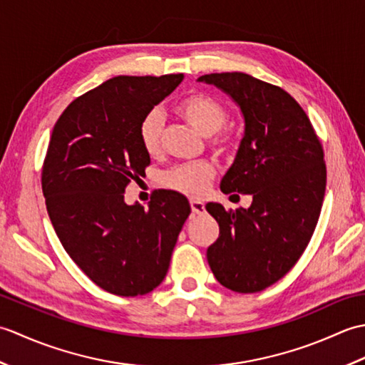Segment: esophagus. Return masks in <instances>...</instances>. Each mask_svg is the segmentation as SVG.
<instances>
[{"label": "esophagus", "instance_id": "34e87169", "mask_svg": "<svg viewBox=\"0 0 365 365\" xmlns=\"http://www.w3.org/2000/svg\"><path fill=\"white\" fill-rule=\"evenodd\" d=\"M190 205H191V210L195 215H202L205 212V205L202 200H196V199H191L190 200Z\"/></svg>", "mask_w": 365, "mask_h": 365}]
</instances>
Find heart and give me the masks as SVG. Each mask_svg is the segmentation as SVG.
Listing matches in <instances>:
<instances>
[{
    "label": "heart",
    "instance_id": "obj_1",
    "mask_svg": "<svg viewBox=\"0 0 365 365\" xmlns=\"http://www.w3.org/2000/svg\"><path fill=\"white\" fill-rule=\"evenodd\" d=\"M177 113L195 128L197 133L210 138L226 127L229 120L227 110L218 100L207 94H192L183 98L177 106ZM163 115L153 110L144 115L139 123V141L147 155H157L161 145ZM220 150L227 152L229 143L221 141ZM215 177V168L207 161L192 163V165L177 166L163 174L161 183L166 188L182 192V195L199 197L207 191L212 178Z\"/></svg>",
    "mask_w": 365,
    "mask_h": 365
}]
</instances>
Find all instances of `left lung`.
<instances>
[{"instance_id": "8db88e82", "label": "left lung", "mask_w": 365, "mask_h": 365, "mask_svg": "<svg viewBox=\"0 0 365 365\" xmlns=\"http://www.w3.org/2000/svg\"><path fill=\"white\" fill-rule=\"evenodd\" d=\"M197 81L213 84L242 111L243 138L221 191L252 196L250 208L205 205L220 224L207 260L221 285L255 293L289 273L311 242L327 188L323 149L304 110L284 89L242 72Z\"/></svg>"}]
</instances>
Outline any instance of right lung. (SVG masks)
<instances>
[{
  "label": "right lung",
  "instance_id": "obj_1",
  "mask_svg": "<svg viewBox=\"0 0 365 365\" xmlns=\"http://www.w3.org/2000/svg\"><path fill=\"white\" fill-rule=\"evenodd\" d=\"M182 80L183 73L105 81L66 108L46 150L42 191L58 238L92 282L120 297L163 282L191 213L177 191L155 192L149 210L123 199L150 165L139 123Z\"/></svg>",
  "mask_w": 365,
  "mask_h": 365
}]
</instances>
